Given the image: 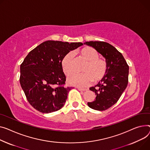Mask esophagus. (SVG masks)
<instances>
[{"label": "esophagus", "instance_id": "obj_1", "mask_svg": "<svg viewBox=\"0 0 150 150\" xmlns=\"http://www.w3.org/2000/svg\"><path fill=\"white\" fill-rule=\"evenodd\" d=\"M78 89L79 90V91H83V92L87 91V88H80V87H78Z\"/></svg>", "mask_w": 150, "mask_h": 150}]
</instances>
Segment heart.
I'll return each instance as SVG.
<instances>
[{
	"mask_svg": "<svg viewBox=\"0 0 150 150\" xmlns=\"http://www.w3.org/2000/svg\"><path fill=\"white\" fill-rule=\"evenodd\" d=\"M82 58L86 62L82 67L81 74H74L67 78L69 84L77 86H87L93 80L98 82L105 76L108 66L106 62L99 58V53L92 47H85L80 52ZM62 65L66 75L75 71V54L73 52L67 53L62 60Z\"/></svg>",
	"mask_w": 150,
	"mask_h": 150,
	"instance_id": "b5f03b06",
	"label": "heart"
}]
</instances>
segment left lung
<instances>
[{"label":"left lung","mask_w":150,"mask_h":150,"mask_svg":"<svg viewBox=\"0 0 150 150\" xmlns=\"http://www.w3.org/2000/svg\"><path fill=\"white\" fill-rule=\"evenodd\" d=\"M84 44L95 49L105 59L107 72L97 85L90 88L95 93V100L88 106L103 111L117 103L126 88L128 81L129 67L121 52L112 45L104 42H86Z\"/></svg>","instance_id":"obj_1"}]
</instances>
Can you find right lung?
<instances>
[{
    "label": "right lung",
    "mask_w": 150,
    "mask_h": 150,
    "mask_svg": "<svg viewBox=\"0 0 150 150\" xmlns=\"http://www.w3.org/2000/svg\"><path fill=\"white\" fill-rule=\"evenodd\" d=\"M82 43L47 40L37 46L21 65L20 83L27 100L43 113L61 109L72 87H65L66 76L62 60L70 51Z\"/></svg>",
    "instance_id": "right-lung-1"
}]
</instances>
